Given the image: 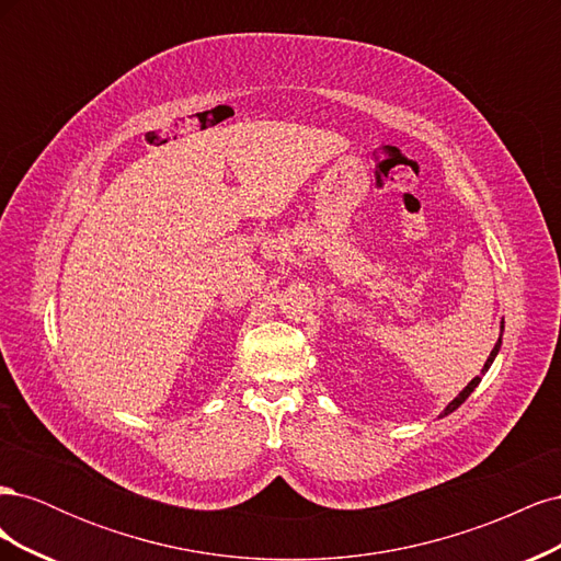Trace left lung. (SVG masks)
<instances>
[{
  "label": "left lung",
  "mask_w": 561,
  "mask_h": 561,
  "mask_svg": "<svg viewBox=\"0 0 561 561\" xmlns=\"http://www.w3.org/2000/svg\"><path fill=\"white\" fill-rule=\"evenodd\" d=\"M501 339H503V322H501V336H499V342H496V346L494 348H491V353H489V358H486V363H484V367H482V375H486V371H489V367L491 365H494V360H496V355H499V351H501ZM480 381H482V377H474L463 390H461V393H458L447 407H445V410H443V414H439V419H443V416H449L451 412H456L458 410V407H461L466 400H468V396L472 393V390L474 388H478L480 386Z\"/></svg>",
  "instance_id": "obj_1"
}]
</instances>
